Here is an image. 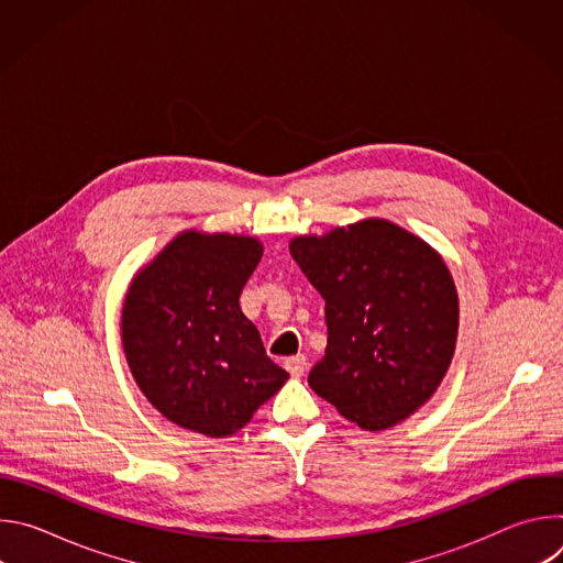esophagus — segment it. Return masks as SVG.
I'll use <instances>...</instances> for the list:
<instances>
[{"instance_id": "obj_1", "label": "esophagus", "mask_w": 563, "mask_h": 563, "mask_svg": "<svg viewBox=\"0 0 563 563\" xmlns=\"http://www.w3.org/2000/svg\"><path fill=\"white\" fill-rule=\"evenodd\" d=\"M285 369L294 376V378H300L307 369V358L305 356H291L285 361Z\"/></svg>"}]
</instances>
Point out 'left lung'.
I'll return each mask as SVG.
<instances>
[{
  "label": "left lung",
  "mask_w": 563,
  "mask_h": 563,
  "mask_svg": "<svg viewBox=\"0 0 563 563\" xmlns=\"http://www.w3.org/2000/svg\"><path fill=\"white\" fill-rule=\"evenodd\" d=\"M289 252L325 300L328 350L309 387L363 430L415 415L456 345L459 296L443 258L380 218L298 235Z\"/></svg>",
  "instance_id": "8db88e82"
}]
</instances>
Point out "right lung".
<instances>
[{
  "label": "right lung",
  "instance_id": "obj_1",
  "mask_svg": "<svg viewBox=\"0 0 563 563\" xmlns=\"http://www.w3.org/2000/svg\"><path fill=\"white\" fill-rule=\"evenodd\" d=\"M261 258L252 235L183 231L131 280L126 363L148 404L185 430L231 437L289 378L240 309Z\"/></svg>",
  "mask_w": 563,
  "mask_h": 563
}]
</instances>
